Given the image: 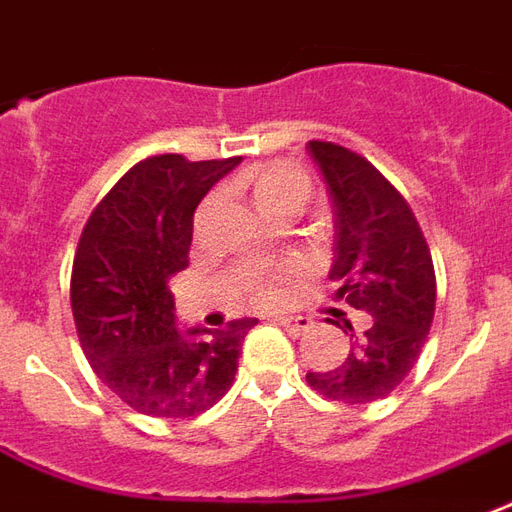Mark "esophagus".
I'll return each mask as SVG.
<instances>
[{
    "mask_svg": "<svg viewBox=\"0 0 512 512\" xmlns=\"http://www.w3.org/2000/svg\"><path fill=\"white\" fill-rule=\"evenodd\" d=\"M275 322L281 324L283 330L289 335H302V333H308L313 327V319L311 316H278Z\"/></svg>",
    "mask_w": 512,
    "mask_h": 512,
    "instance_id": "1",
    "label": "esophagus"
}]
</instances>
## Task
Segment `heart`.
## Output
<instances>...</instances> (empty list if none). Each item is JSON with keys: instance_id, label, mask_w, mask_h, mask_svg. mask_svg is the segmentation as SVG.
Here are the masks:
<instances>
[{"instance_id": "obj_1", "label": "heart", "mask_w": 512, "mask_h": 512, "mask_svg": "<svg viewBox=\"0 0 512 512\" xmlns=\"http://www.w3.org/2000/svg\"><path fill=\"white\" fill-rule=\"evenodd\" d=\"M302 188L308 190V182L300 171L294 169H270L264 171L256 182V196H270V193H283V190ZM261 300H275L278 297V283H261L259 286Z\"/></svg>"}]
</instances>
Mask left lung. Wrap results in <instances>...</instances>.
<instances>
[{
  "label": "left lung",
  "instance_id": "8db88e82",
  "mask_svg": "<svg viewBox=\"0 0 512 512\" xmlns=\"http://www.w3.org/2000/svg\"><path fill=\"white\" fill-rule=\"evenodd\" d=\"M333 204V270L338 300L371 322L354 333L333 311L335 327L352 333V349L335 371H308V384L333 401L371 404L390 395L412 371L434 322L436 278L431 251L404 196L360 155L330 141H311Z\"/></svg>",
  "mask_w": 512,
  "mask_h": 512
}]
</instances>
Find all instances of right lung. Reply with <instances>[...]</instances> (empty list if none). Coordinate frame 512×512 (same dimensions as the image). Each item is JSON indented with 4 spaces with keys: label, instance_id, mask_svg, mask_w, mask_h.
I'll use <instances>...</instances> for the list:
<instances>
[{
    "label": "right lung",
    "instance_id": "add662e5",
    "mask_svg": "<svg viewBox=\"0 0 512 512\" xmlns=\"http://www.w3.org/2000/svg\"><path fill=\"white\" fill-rule=\"evenodd\" d=\"M240 160H141L81 231L70 278L78 341L108 390L149 417H193L220 401L256 324L182 330L166 286L188 267L199 201Z\"/></svg>",
    "mask_w": 512,
    "mask_h": 512
}]
</instances>
